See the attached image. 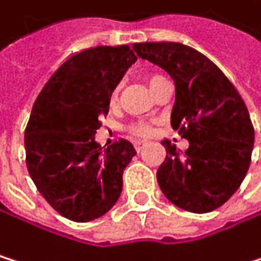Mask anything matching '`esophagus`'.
<instances>
[{
	"label": "esophagus",
	"instance_id": "obj_1",
	"mask_svg": "<svg viewBox=\"0 0 261 261\" xmlns=\"http://www.w3.org/2000/svg\"><path fill=\"white\" fill-rule=\"evenodd\" d=\"M145 144H147L145 141H135V150L136 151H141L145 147Z\"/></svg>",
	"mask_w": 261,
	"mask_h": 261
}]
</instances>
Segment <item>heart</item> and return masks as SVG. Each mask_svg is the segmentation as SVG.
I'll return each instance as SVG.
<instances>
[{
    "label": "heart",
    "mask_w": 261,
    "mask_h": 261,
    "mask_svg": "<svg viewBox=\"0 0 261 261\" xmlns=\"http://www.w3.org/2000/svg\"><path fill=\"white\" fill-rule=\"evenodd\" d=\"M162 75L159 74H148L147 75V83L150 86V89L154 86V83L161 79ZM117 96H119V86H114L110 92V102L114 103L117 100ZM128 133H132L133 136H139V138H144V136H148L151 133V126L148 122H135L132 125H128Z\"/></svg>",
    "instance_id": "1"
}]
</instances>
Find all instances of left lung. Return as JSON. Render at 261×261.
Here are the masks:
<instances>
[{
	"label": "left lung",
	"instance_id": "8db88e82",
	"mask_svg": "<svg viewBox=\"0 0 261 261\" xmlns=\"http://www.w3.org/2000/svg\"><path fill=\"white\" fill-rule=\"evenodd\" d=\"M135 52L170 74L173 129L189 141L186 153L162 141L165 161L156 178L175 206L207 214L243 182L254 148V125L240 92L224 72L196 49L172 41L135 43Z\"/></svg>",
	"mask_w": 261,
	"mask_h": 261
}]
</instances>
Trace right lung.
<instances>
[{"label": "right lung", "mask_w": 261, "mask_h": 261, "mask_svg": "<svg viewBox=\"0 0 261 261\" xmlns=\"http://www.w3.org/2000/svg\"><path fill=\"white\" fill-rule=\"evenodd\" d=\"M138 60L128 44L77 52L37 96L26 129V167L37 190L62 217L86 223L105 215L122 192L135 147L119 139L102 148L94 136L110 92Z\"/></svg>", "instance_id": "add662e5"}]
</instances>
